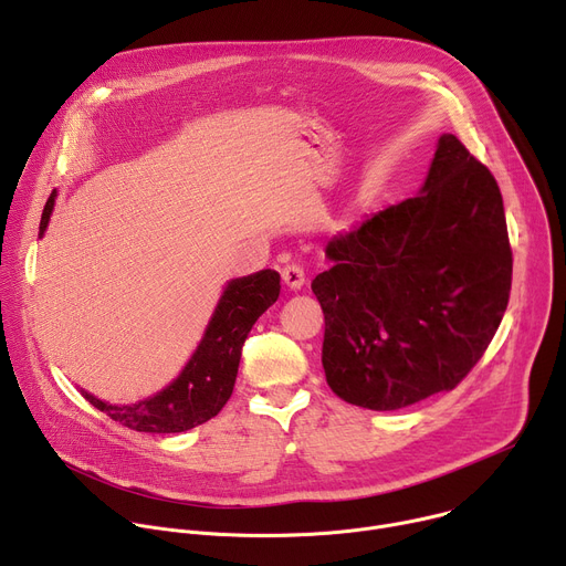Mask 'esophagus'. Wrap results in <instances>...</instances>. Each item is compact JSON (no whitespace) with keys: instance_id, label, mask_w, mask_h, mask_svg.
<instances>
[{"instance_id":"1","label":"esophagus","mask_w":566,"mask_h":566,"mask_svg":"<svg viewBox=\"0 0 566 566\" xmlns=\"http://www.w3.org/2000/svg\"><path fill=\"white\" fill-rule=\"evenodd\" d=\"M282 280L286 284V289H291V291H300L304 286V282H306L304 280V271L300 266H295V264L282 269Z\"/></svg>"}]
</instances>
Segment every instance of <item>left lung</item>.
Listing matches in <instances>:
<instances>
[{
	"mask_svg": "<svg viewBox=\"0 0 566 566\" xmlns=\"http://www.w3.org/2000/svg\"><path fill=\"white\" fill-rule=\"evenodd\" d=\"M311 289L334 394L387 412L450 391L491 345L513 253L495 177L441 134L417 197L334 237Z\"/></svg>",
	"mask_w": 566,
	"mask_h": 566,
	"instance_id": "1",
	"label": "left lung"
}]
</instances>
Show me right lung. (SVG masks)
<instances>
[{
    "instance_id": "1",
    "label": "right lung",
    "mask_w": 566,
    "mask_h": 566,
    "mask_svg": "<svg viewBox=\"0 0 566 566\" xmlns=\"http://www.w3.org/2000/svg\"><path fill=\"white\" fill-rule=\"evenodd\" d=\"M55 197L57 190L51 192L44 206L38 232L40 239L49 228ZM277 297L280 275L271 269L234 277L223 286L195 354L168 387L132 402V406H112L85 389L80 391L94 408L129 430L149 434L192 430L217 417L226 406L237 380L241 347L258 317L275 304Z\"/></svg>"
}]
</instances>
